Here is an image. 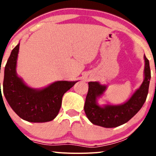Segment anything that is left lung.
I'll return each instance as SVG.
<instances>
[{"label": "left lung", "instance_id": "obj_1", "mask_svg": "<svg viewBox=\"0 0 156 156\" xmlns=\"http://www.w3.org/2000/svg\"><path fill=\"white\" fill-rule=\"evenodd\" d=\"M144 57L145 61L144 81L140 88L124 104L99 106L97 98L103 94L106 87L98 82H89L84 112L91 122L104 128H115L129 121L140 110L147 99L151 78L149 60L145 55Z\"/></svg>", "mask_w": 156, "mask_h": 156}]
</instances>
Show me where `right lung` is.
<instances>
[{
	"mask_svg": "<svg viewBox=\"0 0 156 156\" xmlns=\"http://www.w3.org/2000/svg\"><path fill=\"white\" fill-rule=\"evenodd\" d=\"M19 47L20 43L12 50L5 67L3 94L11 108L25 120L31 122L53 120L59 112L64 94L77 81H57L40 90L27 87L16 73Z\"/></svg>",
	"mask_w": 156,
	"mask_h": 156,
	"instance_id": "right-lung-1",
	"label": "right lung"
}]
</instances>
